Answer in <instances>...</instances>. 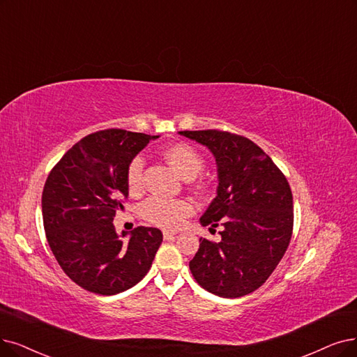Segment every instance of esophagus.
I'll return each instance as SVG.
<instances>
[{"label": "esophagus", "instance_id": "obj_1", "mask_svg": "<svg viewBox=\"0 0 357 357\" xmlns=\"http://www.w3.org/2000/svg\"><path fill=\"white\" fill-rule=\"evenodd\" d=\"M177 234H178V233H177V231H173V230H164V231H162V236H164L165 240L173 238V237L177 236Z\"/></svg>", "mask_w": 357, "mask_h": 357}]
</instances>
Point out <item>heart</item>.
Returning a JSON list of instances; mask_svg holds the SVG:
<instances>
[{"mask_svg":"<svg viewBox=\"0 0 357 357\" xmlns=\"http://www.w3.org/2000/svg\"><path fill=\"white\" fill-rule=\"evenodd\" d=\"M162 155L169 167L183 178H193L204 168V158L201 153L190 145L183 144V142L167 146ZM126 181L130 193L135 195L142 190V183H144V160L140 156L133 158L129 167H127ZM192 212V204L184 201V199L151 197L142 205V215H144V218L151 224L164 228L178 227Z\"/></svg>","mask_w":357,"mask_h":357,"instance_id":"obj_1","label":"heart"}]
</instances>
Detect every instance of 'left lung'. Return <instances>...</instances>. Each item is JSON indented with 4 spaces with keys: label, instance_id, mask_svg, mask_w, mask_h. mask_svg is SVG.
Returning a JSON list of instances; mask_svg holds the SVG:
<instances>
[{
    "label": "left lung",
    "instance_id": "obj_1",
    "mask_svg": "<svg viewBox=\"0 0 357 357\" xmlns=\"http://www.w3.org/2000/svg\"><path fill=\"white\" fill-rule=\"evenodd\" d=\"M178 133L206 146L218 171L217 196L201 224H221V240H199L189 262L192 274L199 286L215 296H246L268 280L289 248L294 218L290 184L248 137L221 130Z\"/></svg>",
    "mask_w": 357,
    "mask_h": 357
}]
</instances>
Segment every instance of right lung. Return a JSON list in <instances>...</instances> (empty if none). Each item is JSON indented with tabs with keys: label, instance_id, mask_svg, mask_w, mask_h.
<instances>
[{
	"label": "right lung",
	"instance_id": "right-lung-1",
	"mask_svg": "<svg viewBox=\"0 0 357 357\" xmlns=\"http://www.w3.org/2000/svg\"><path fill=\"white\" fill-rule=\"evenodd\" d=\"M160 136L108 129L84 136L56 162L42 192L48 245L77 286L111 296L144 278L162 233L137 227L117 234L112 221L129 196L126 174L135 156Z\"/></svg>",
	"mask_w": 357,
	"mask_h": 357
}]
</instances>
